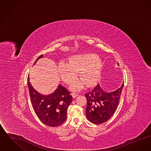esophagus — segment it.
Returning <instances> with one entry per match:
<instances>
[{
  "label": "esophagus",
  "mask_w": 151,
  "mask_h": 151,
  "mask_svg": "<svg viewBox=\"0 0 151 151\" xmlns=\"http://www.w3.org/2000/svg\"><path fill=\"white\" fill-rule=\"evenodd\" d=\"M72 97H73V98H75V97H76L78 96V94L76 93H74V92H73V93H72Z\"/></svg>",
  "instance_id": "esophagus-1"
}]
</instances>
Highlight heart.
<instances>
[{"instance_id":"1","label":"heart","mask_w":151,"mask_h":151,"mask_svg":"<svg viewBox=\"0 0 151 151\" xmlns=\"http://www.w3.org/2000/svg\"><path fill=\"white\" fill-rule=\"evenodd\" d=\"M102 68V60L96 54L90 52L75 55L69 59L68 63L62 62L58 66L59 73L66 83L76 79L79 72L81 81L73 84V90L79 89L83 84L86 86L94 85L100 78Z\"/></svg>"}]
</instances>
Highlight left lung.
<instances>
[{
    "instance_id": "obj_1",
    "label": "left lung",
    "mask_w": 151,
    "mask_h": 151,
    "mask_svg": "<svg viewBox=\"0 0 151 151\" xmlns=\"http://www.w3.org/2000/svg\"><path fill=\"white\" fill-rule=\"evenodd\" d=\"M123 87V84L115 91L106 92L97 84L91 91L85 94L88 119L96 124L108 121L118 108Z\"/></svg>"
}]
</instances>
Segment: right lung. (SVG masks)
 Returning a JSON list of instances; mask_svg holds the SVG:
<instances>
[{"instance_id": "1", "label": "right lung", "mask_w": 151, "mask_h": 151, "mask_svg": "<svg viewBox=\"0 0 151 151\" xmlns=\"http://www.w3.org/2000/svg\"><path fill=\"white\" fill-rule=\"evenodd\" d=\"M42 57L43 55L37 58L33 65ZM27 81L32 105L40 120L50 127H57L63 123L67 119V109L72 100L71 92L59 84L53 93L43 96L32 86L29 75Z\"/></svg>"}]
</instances>
